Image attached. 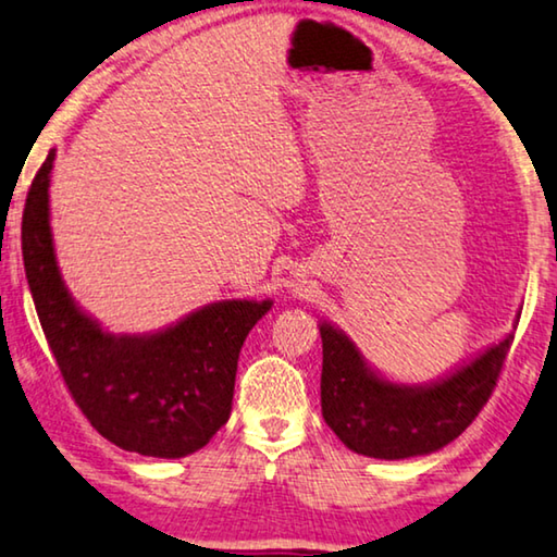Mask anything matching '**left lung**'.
<instances>
[{
	"label": "left lung",
	"instance_id": "obj_1",
	"mask_svg": "<svg viewBox=\"0 0 557 557\" xmlns=\"http://www.w3.org/2000/svg\"><path fill=\"white\" fill-rule=\"evenodd\" d=\"M512 334L432 386H399L369 372L357 346L321 324V412L354 453L379 459L426 455L459 437L487 405Z\"/></svg>",
	"mask_w": 557,
	"mask_h": 557
}]
</instances>
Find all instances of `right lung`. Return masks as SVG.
Listing matches in <instances>:
<instances>
[{
    "label": "right lung",
    "mask_w": 557,
    "mask_h": 557,
    "mask_svg": "<svg viewBox=\"0 0 557 557\" xmlns=\"http://www.w3.org/2000/svg\"><path fill=\"white\" fill-rule=\"evenodd\" d=\"M29 185L22 259L42 332L64 386L95 430L145 457H185L228 422L238 354L271 301H221L156 336H112L72 304L54 261L50 171Z\"/></svg>",
    "instance_id": "obj_1"
}]
</instances>
